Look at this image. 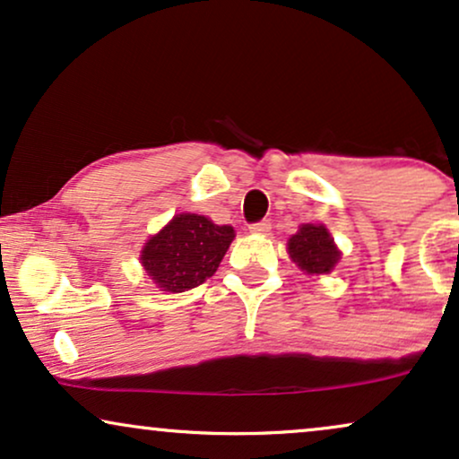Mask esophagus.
I'll return each instance as SVG.
<instances>
[{"mask_svg":"<svg viewBox=\"0 0 459 459\" xmlns=\"http://www.w3.org/2000/svg\"><path fill=\"white\" fill-rule=\"evenodd\" d=\"M249 230H252L254 235H269L271 233V222H269V220H263V222L249 224Z\"/></svg>","mask_w":459,"mask_h":459,"instance_id":"34e87169","label":"esophagus"}]
</instances>
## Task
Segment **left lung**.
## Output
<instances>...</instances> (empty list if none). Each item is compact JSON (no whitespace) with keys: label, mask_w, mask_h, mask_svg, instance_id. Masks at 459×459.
<instances>
[{"label":"left lung","mask_w":459,"mask_h":459,"mask_svg":"<svg viewBox=\"0 0 459 459\" xmlns=\"http://www.w3.org/2000/svg\"><path fill=\"white\" fill-rule=\"evenodd\" d=\"M288 254L307 275H326L341 260L339 247L324 224H300L299 233L288 239Z\"/></svg>","instance_id":"8db88e82"}]
</instances>
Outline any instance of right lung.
Segmentation results:
<instances>
[{"mask_svg": "<svg viewBox=\"0 0 459 459\" xmlns=\"http://www.w3.org/2000/svg\"><path fill=\"white\" fill-rule=\"evenodd\" d=\"M233 239V226H218L199 213H178L150 237L139 260L162 292H186L218 271Z\"/></svg>", "mask_w": 459, "mask_h": 459, "instance_id": "add662e5", "label": "right lung"}]
</instances>
